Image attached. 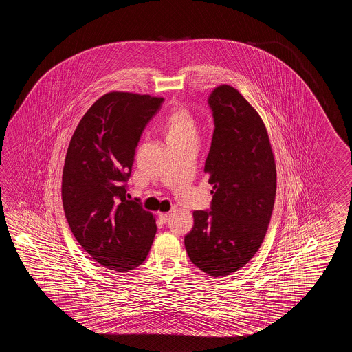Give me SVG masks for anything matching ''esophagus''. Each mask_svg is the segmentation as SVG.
<instances>
[{
    "mask_svg": "<svg viewBox=\"0 0 352 352\" xmlns=\"http://www.w3.org/2000/svg\"><path fill=\"white\" fill-rule=\"evenodd\" d=\"M158 219H160L161 223L165 224V223H167V221L170 220V214H168V212H160V214H158Z\"/></svg>",
    "mask_w": 352,
    "mask_h": 352,
    "instance_id": "34e87169",
    "label": "esophagus"
}]
</instances>
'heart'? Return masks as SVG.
I'll return each mask as SVG.
<instances>
[{
    "mask_svg": "<svg viewBox=\"0 0 352 352\" xmlns=\"http://www.w3.org/2000/svg\"><path fill=\"white\" fill-rule=\"evenodd\" d=\"M165 131L167 142L196 138V122L185 107L176 105L166 118Z\"/></svg>",
    "mask_w": 352,
    "mask_h": 352,
    "instance_id": "obj_1",
    "label": "heart"
}]
</instances>
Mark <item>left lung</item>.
Segmentation results:
<instances>
[{
	"label": "left lung",
	"instance_id": "8db88e82",
	"mask_svg": "<svg viewBox=\"0 0 352 352\" xmlns=\"http://www.w3.org/2000/svg\"><path fill=\"white\" fill-rule=\"evenodd\" d=\"M209 105L215 129L204 171L212 185L211 211H194L185 248L197 268L217 278L243 268L262 245L277 170L262 118L238 90L217 87Z\"/></svg>",
	"mask_w": 352,
	"mask_h": 352
}]
</instances>
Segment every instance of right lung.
<instances>
[{"label":"right lung","instance_id":"obj_1","mask_svg":"<svg viewBox=\"0 0 352 352\" xmlns=\"http://www.w3.org/2000/svg\"><path fill=\"white\" fill-rule=\"evenodd\" d=\"M164 98L111 91L84 114L67 147L61 197L67 224L88 254L124 273L141 265L156 235V220L127 181L143 129Z\"/></svg>","mask_w":352,"mask_h":352}]
</instances>
